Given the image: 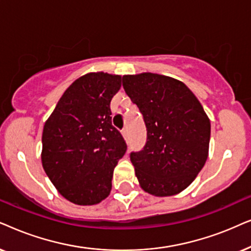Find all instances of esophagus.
Instances as JSON below:
<instances>
[{"mask_svg": "<svg viewBox=\"0 0 251 251\" xmlns=\"http://www.w3.org/2000/svg\"><path fill=\"white\" fill-rule=\"evenodd\" d=\"M122 134H123L124 138L127 139V136H128V129H127V127H125V128L123 129V131H122Z\"/></svg>", "mask_w": 251, "mask_h": 251, "instance_id": "1", "label": "esophagus"}]
</instances>
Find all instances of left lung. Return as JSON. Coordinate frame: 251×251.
<instances>
[{
	"instance_id": "8db88e82",
	"label": "left lung",
	"mask_w": 251,
	"mask_h": 251,
	"mask_svg": "<svg viewBox=\"0 0 251 251\" xmlns=\"http://www.w3.org/2000/svg\"><path fill=\"white\" fill-rule=\"evenodd\" d=\"M123 87L147 128L145 147L129 155L136 178L147 193L176 195L194 181L208 158V116L188 87L170 76L124 75Z\"/></svg>"
}]
</instances>
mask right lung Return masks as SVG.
I'll use <instances>...</instances> for the list:
<instances>
[{
	"label": "right lung",
	"mask_w": 251,
	"mask_h": 251,
	"mask_svg": "<svg viewBox=\"0 0 251 251\" xmlns=\"http://www.w3.org/2000/svg\"><path fill=\"white\" fill-rule=\"evenodd\" d=\"M120 86V75H82L45 124L42 166L56 189L75 204H98L111 192L113 169L127 149L111 122L110 102Z\"/></svg>",
	"instance_id": "right-lung-1"
}]
</instances>
